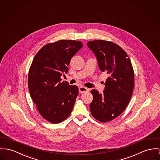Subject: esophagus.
I'll return each instance as SVG.
<instances>
[{
  "mask_svg": "<svg viewBox=\"0 0 160 160\" xmlns=\"http://www.w3.org/2000/svg\"><path fill=\"white\" fill-rule=\"evenodd\" d=\"M89 91V89H88L86 87L84 86H80L79 87V92L80 93H85Z\"/></svg>",
  "mask_w": 160,
  "mask_h": 160,
  "instance_id": "34e87169",
  "label": "esophagus"
}]
</instances>
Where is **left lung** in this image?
<instances>
[{"label":"left lung","mask_w":160,"mask_h":160,"mask_svg":"<svg viewBox=\"0 0 160 160\" xmlns=\"http://www.w3.org/2000/svg\"><path fill=\"white\" fill-rule=\"evenodd\" d=\"M97 58L102 72L109 77L102 94L91 91L93 100L89 108L92 116L102 122H109L119 116L127 107L134 87V71L127 53L118 45L107 41L87 42Z\"/></svg>","instance_id":"obj_1"}]
</instances>
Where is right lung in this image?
I'll return each instance as SVG.
<instances>
[{
	"instance_id": "add662e5",
	"label": "right lung",
	"mask_w": 160,
	"mask_h": 160,
	"mask_svg": "<svg viewBox=\"0 0 160 160\" xmlns=\"http://www.w3.org/2000/svg\"><path fill=\"white\" fill-rule=\"evenodd\" d=\"M83 46L79 41L60 40L43 46L34 57L28 72L30 96L40 114L48 121L60 123L73 109L78 88L61 82L72 57Z\"/></svg>"
}]
</instances>
